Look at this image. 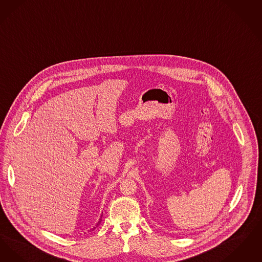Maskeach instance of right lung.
Returning <instances> with one entry per match:
<instances>
[{
    "mask_svg": "<svg viewBox=\"0 0 262 262\" xmlns=\"http://www.w3.org/2000/svg\"><path fill=\"white\" fill-rule=\"evenodd\" d=\"M102 215H101V217H100V219H99V221H98V222H97V224H96V226H95V227L92 228L91 230H89V231H88V232H91V231H93V230H95V229H96V227H98V226H99V225H100V223H101V221H102Z\"/></svg>",
    "mask_w": 262,
    "mask_h": 262,
    "instance_id": "obj_1",
    "label": "right lung"
}]
</instances>
